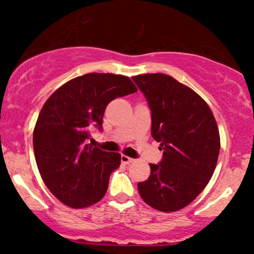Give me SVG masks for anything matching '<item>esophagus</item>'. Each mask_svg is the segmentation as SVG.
<instances>
[{"instance_id": "1", "label": "esophagus", "mask_w": 254, "mask_h": 254, "mask_svg": "<svg viewBox=\"0 0 254 254\" xmlns=\"http://www.w3.org/2000/svg\"><path fill=\"white\" fill-rule=\"evenodd\" d=\"M121 160H122V162H123V164H131V162H133L135 161V160L132 159V157H129V156H127V155H122V157H121Z\"/></svg>"}]
</instances>
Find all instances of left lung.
<instances>
[{"instance_id": "left-lung-1", "label": "left lung", "mask_w": 254, "mask_h": 254, "mask_svg": "<svg viewBox=\"0 0 254 254\" xmlns=\"http://www.w3.org/2000/svg\"><path fill=\"white\" fill-rule=\"evenodd\" d=\"M151 111V136L164 151L137 188L156 210L189 205L208 185L220 153V133L210 107L194 90L166 74L132 77Z\"/></svg>"}]
</instances>
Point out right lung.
Returning a JSON list of instances; mask_svg holds the SVG:
<instances>
[{"label": "right lung", "instance_id": "right-lung-1", "mask_svg": "<svg viewBox=\"0 0 254 254\" xmlns=\"http://www.w3.org/2000/svg\"><path fill=\"white\" fill-rule=\"evenodd\" d=\"M137 92L127 76L90 72L61 86L44 104L33 131V149L44 183L70 208H87L106 193L121 154L87 144L93 127L103 129L113 99Z\"/></svg>", "mask_w": 254, "mask_h": 254}]
</instances>
